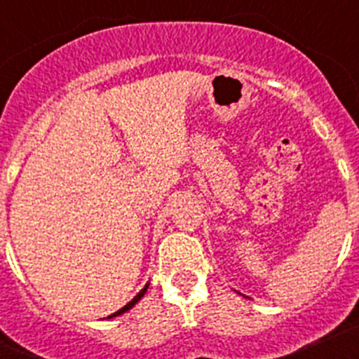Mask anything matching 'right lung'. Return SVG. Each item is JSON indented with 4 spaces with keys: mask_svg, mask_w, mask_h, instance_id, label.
Segmentation results:
<instances>
[{
    "mask_svg": "<svg viewBox=\"0 0 359 359\" xmlns=\"http://www.w3.org/2000/svg\"><path fill=\"white\" fill-rule=\"evenodd\" d=\"M147 287H149V282H147V284H145V286H144V290H142L140 293H138V294H136L135 298H133L131 302H129V304H126V306H123L122 309H118V311H116V313H113V315H109V316H107V318H115V316H120V315H123V313H128V311L131 309V307H135L136 304L140 302V300H142V297H144V294L147 293Z\"/></svg>",
    "mask_w": 359,
    "mask_h": 359,
    "instance_id": "add662e5",
    "label": "right lung"
}]
</instances>
